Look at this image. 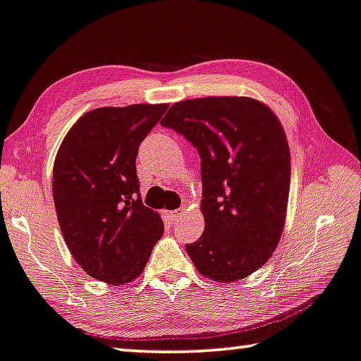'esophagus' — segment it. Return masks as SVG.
I'll return each instance as SVG.
<instances>
[{
    "mask_svg": "<svg viewBox=\"0 0 361 361\" xmlns=\"http://www.w3.org/2000/svg\"><path fill=\"white\" fill-rule=\"evenodd\" d=\"M164 214H165L166 220L173 224V222H176V220L181 217V209H178V211H165Z\"/></svg>",
    "mask_w": 361,
    "mask_h": 361,
    "instance_id": "esophagus-1",
    "label": "esophagus"
}]
</instances>
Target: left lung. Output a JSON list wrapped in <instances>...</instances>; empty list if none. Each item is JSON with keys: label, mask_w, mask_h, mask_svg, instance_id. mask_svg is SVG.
Returning <instances> with one entry per match:
<instances>
[{"label": "left lung", "mask_w": 361, "mask_h": 361, "mask_svg": "<svg viewBox=\"0 0 361 361\" xmlns=\"http://www.w3.org/2000/svg\"><path fill=\"white\" fill-rule=\"evenodd\" d=\"M160 125L201 157L206 232L188 255L207 279L241 281L264 266L283 230L290 150L281 121L250 97H204L173 104Z\"/></svg>", "instance_id": "left-lung-1"}]
</instances>
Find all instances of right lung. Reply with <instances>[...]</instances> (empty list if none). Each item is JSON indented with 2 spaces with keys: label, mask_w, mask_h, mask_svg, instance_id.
Wrapping results in <instances>:
<instances>
[{
  "label": "right lung",
  "mask_w": 361,
  "mask_h": 361,
  "mask_svg": "<svg viewBox=\"0 0 361 361\" xmlns=\"http://www.w3.org/2000/svg\"><path fill=\"white\" fill-rule=\"evenodd\" d=\"M166 109V104H137L90 110L58 149L53 165L58 222L73 257L97 281L131 282L164 233L160 215L142 204L136 157Z\"/></svg>",
  "instance_id": "1"
}]
</instances>
